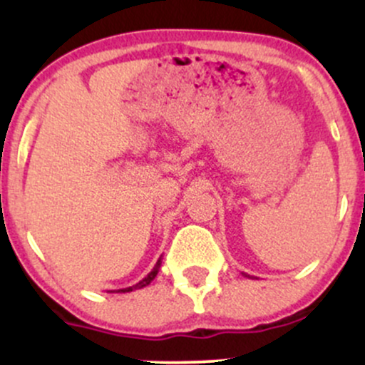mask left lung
Listing matches in <instances>:
<instances>
[{
    "mask_svg": "<svg viewBox=\"0 0 365 365\" xmlns=\"http://www.w3.org/2000/svg\"><path fill=\"white\" fill-rule=\"evenodd\" d=\"M244 276H247V278H254V276H250V274H245V273H242Z\"/></svg>",
    "mask_w": 365,
    "mask_h": 365,
    "instance_id": "obj_1",
    "label": "left lung"
}]
</instances>
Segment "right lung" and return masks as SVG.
Listing matches in <instances>:
<instances>
[{"label": "right lung", "mask_w": 365, "mask_h": 365, "mask_svg": "<svg viewBox=\"0 0 365 365\" xmlns=\"http://www.w3.org/2000/svg\"><path fill=\"white\" fill-rule=\"evenodd\" d=\"M159 267H161V257L158 259V262H156V266L153 267V271H150V273L145 276L144 279H140L139 283H135V284H132V287H128V288H121V290H113V292H116V293H127V292H133V290H139V288H144V287H148V284L153 282L154 278H156V274H158V271H159ZM111 292V293H113Z\"/></svg>", "instance_id": "add662e5"}]
</instances>
